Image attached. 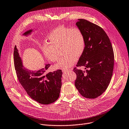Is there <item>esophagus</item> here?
<instances>
[{
	"label": "esophagus",
	"instance_id": "esophagus-1",
	"mask_svg": "<svg viewBox=\"0 0 129 129\" xmlns=\"http://www.w3.org/2000/svg\"><path fill=\"white\" fill-rule=\"evenodd\" d=\"M69 70L68 69H63L62 70V71L64 72V73H65V72H67V71H68Z\"/></svg>",
	"mask_w": 129,
	"mask_h": 129
}]
</instances>
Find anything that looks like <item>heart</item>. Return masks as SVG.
I'll use <instances>...</instances> for the list:
<instances>
[{
	"label": "heart",
	"mask_w": 129,
	"mask_h": 129,
	"mask_svg": "<svg viewBox=\"0 0 129 129\" xmlns=\"http://www.w3.org/2000/svg\"><path fill=\"white\" fill-rule=\"evenodd\" d=\"M50 43L43 46L45 57L50 61L55 62L59 59V50L62 48L65 54L56 65L59 69H67L73 66L77 57L81 56L85 49V39L82 31L79 28H71L60 26L53 29L49 34Z\"/></svg>",
	"instance_id": "1"
}]
</instances>
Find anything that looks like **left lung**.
Here are the masks:
<instances>
[{
    "label": "left lung",
    "mask_w": 129,
    "mask_h": 129,
    "mask_svg": "<svg viewBox=\"0 0 129 129\" xmlns=\"http://www.w3.org/2000/svg\"><path fill=\"white\" fill-rule=\"evenodd\" d=\"M78 20L76 25L84 35L85 47L76 66L88 69L74 68L77 75L75 86L83 96L95 99L105 91L110 83L114 66L113 49L101 27L84 19Z\"/></svg>",
    "instance_id": "8db88e82"
}]
</instances>
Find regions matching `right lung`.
I'll return each instance as SVG.
<instances>
[{
    "label": "right lung",
    "mask_w": 129,
    "mask_h": 129,
    "mask_svg": "<svg viewBox=\"0 0 129 129\" xmlns=\"http://www.w3.org/2000/svg\"><path fill=\"white\" fill-rule=\"evenodd\" d=\"M32 31L33 29H29L23 35L27 36ZM13 55L17 78L27 94L33 100L43 105H49L57 100L62 86V70L47 72L50 64H45L44 68L36 71L26 69L23 66L16 46Z\"/></svg>",
    "instance_id": "obj_1"
}]
</instances>
